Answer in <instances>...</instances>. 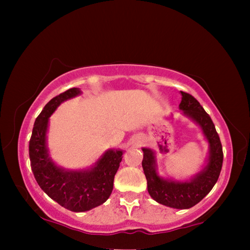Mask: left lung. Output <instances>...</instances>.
Returning a JSON list of instances; mask_svg holds the SVG:
<instances>
[{
	"label": "left lung",
	"mask_w": 250,
	"mask_h": 250,
	"mask_svg": "<svg viewBox=\"0 0 250 250\" xmlns=\"http://www.w3.org/2000/svg\"><path fill=\"white\" fill-rule=\"evenodd\" d=\"M179 105L183 115L200 126L208 143V156L196 174L185 180H175L159 174L155 152L142 147V167L147 182V192L155 202L177 209H188L201 202L216 184L223 166V147L210 117L193 96L181 91Z\"/></svg>",
	"instance_id": "left-lung-1"
}]
</instances>
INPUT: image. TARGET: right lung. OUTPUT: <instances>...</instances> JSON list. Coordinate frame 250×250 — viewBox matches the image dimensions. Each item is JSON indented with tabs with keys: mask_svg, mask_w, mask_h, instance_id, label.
<instances>
[{
	"mask_svg": "<svg viewBox=\"0 0 250 250\" xmlns=\"http://www.w3.org/2000/svg\"><path fill=\"white\" fill-rule=\"evenodd\" d=\"M79 95V88H71L50 100L36 118L29 140L32 171L41 188L59 205L77 213L90 210L108 200L125 153L120 149H109L91 167L82 170H69L54 162L47 146L49 118L59 104Z\"/></svg>",
	"mask_w": 250,
	"mask_h": 250,
	"instance_id": "1",
	"label": "right lung"
}]
</instances>
